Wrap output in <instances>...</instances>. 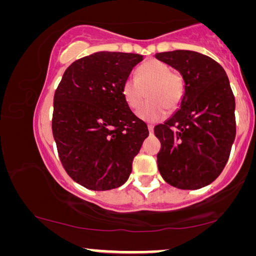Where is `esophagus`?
Returning <instances> with one entry per match:
<instances>
[{
	"mask_svg": "<svg viewBox=\"0 0 256 256\" xmlns=\"http://www.w3.org/2000/svg\"><path fill=\"white\" fill-rule=\"evenodd\" d=\"M147 126H148V131H150V134H153V131H154V125H152V124H148V125H147Z\"/></svg>",
	"mask_w": 256,
	"mask_h": 256,
	"instance_id": "1",
	"label": "esophagus"
}]
</instances>
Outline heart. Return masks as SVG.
Returning a JSON list of instances; mask_svg holds the SVG:
<instances>
[{
	"label": "heart",
	"instance_id": "b5f03b06",
	"mask_svg": "<svg viewBox=\"0 0 256 256\" xmlns=\"http://www.w3.org/2000/svg\"><path fill=\"white\" fill-rule=\"evenodd\" d=\"M148 92V102L136 111L146 122H158L178 110L186 96V86L183 75L172 72L169 64L160 60H150L136 70V78L128 76L122 86V94L131 109L142 106Z\"/></svg>",
	"mask_w": 256,
	"mask_h": 256
}]
</instances>
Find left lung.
<instances>
[{
	"mask_svg": "<svg viewBox=\"0 0 256 256\" xmlns=\"http://www.w3.org/2000/svg\"><path fill=\"white\" fill-rule=\"evenodd\" d=\"M158 59L183 75L181 108L154 128L161 142L158 168L169 184L200 189L220 175L236 138V100L224 68L198 52L176 50Z\"/></svg>",
	"mask_w": 256,
	"mask_h": 256,
	"instance_id": "8db88e82",
	"label": "left lung"
}]
</instances>
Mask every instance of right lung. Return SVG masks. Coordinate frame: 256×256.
Listing matches in <instances>:
<instances>
[{"mask_svg": "<svg viewBox=\"0 0 256 256\" xmlns=\"http://www.w3.org/2000/svg\"><path fill=\"white\" fill-rule=\"evenodd\" d=\"M142 56L96 52L64 70L54 94L52 132L67 174L90 190L124 184L148 136L125 102L122 86Z\"/></svg>", "mask_w": 256, "mask_h": 256, "instance_id": "obj_1", "label": "right lung"}]
</instances>
